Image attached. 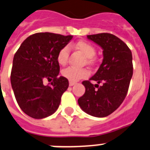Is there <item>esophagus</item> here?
<instances>
[{"label":"esophagus","instance_id":"esophagus-1","mask_svg":"<svg viewBox=\"0 0 150 150\" xmlns=\"http://www.w3.org/2000/svg\"><path fill=\"white\" fill-rule=\"evenodd\" d=\"M75 84V82H69V86H74Z\"/></svg>","mask_w":150,"mask_h":150}]
</instances>
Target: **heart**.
<instances>
[{
    "label": "heart",
    "instance_id": "1",
    "mask_svg": "<svg viewBox=\"0 0 150 150\" xmlns=\"http://www.w3.org/2000/svg\"><path fill=\"white\" fill-rule=\"evenodd\" d=\"M75 47L77 50L83 52L87 58L93 57L96 53L95 48L93 47L92 45L86 42H79L75 44ZM69 51L70 48L69 46H64L58 52L57 56V60L60 65H64L67 62L68 56H69ZM92 60L89 59L88 62L91 63ZM62 75L64 78L71 81V82H76L81 79L86 78L89 75V73L85 69H79L76 67H68L65 68L61 72Z\"/></svg>",
    "mask_w": 150,
    "mask_h": 150
}]
</instances>
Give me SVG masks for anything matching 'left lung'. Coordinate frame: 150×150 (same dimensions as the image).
<instances>
[{"label":"left lung","mask_w":150,"mask_h":150,"mask_svg":"<svg viewBox=\"0 0 150 150\" xmlns=\"http://www.w3.org/2000/svg\"><path fill=\"white\" fill-rule=\"evenodd\" d=\"M87 38L102 48L103 60L95 75L83 82L86 91L78 103L90 116L105 117L120 107L127 96L133 75L132 53L122 40L112 34L87 35ZM92 80L103 85L93 86L90 83Z\"/></svg>","instance_id":"obj_1"}]
</instances>
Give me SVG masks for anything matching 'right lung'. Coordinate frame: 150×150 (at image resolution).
<instances>
[{
    "instance_id": "obj_1",
    "label": "right lung",
    "mask_w": 150,
    "mask_h": 150,
    "mask_svg": "<svg viewBox=\"0 0 150 150\" xmlns=\"http://www.w3.org/2000/svg\"><path fill=\"white\" fill-rule=\"evenodd\" d=\"M73 36L36 33L25 39L13 58L11 84L22 111L34 119L51 116L60 105L69 83L60 76L58 52ZM48 80L50 85L45 86Z\"/></svg>"
}]
</instances>
